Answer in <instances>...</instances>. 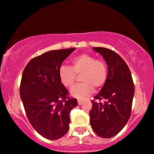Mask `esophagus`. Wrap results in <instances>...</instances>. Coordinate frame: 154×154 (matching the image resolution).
I'll use <instances>...</instances> for the list:
<instances>
[{"label": "esophagus", "instance_id": "obj_1", "mask_svg": "<svg viewBox=\"0 0 154 154\" xmlns=\"http://www.w3.org/2000/svg\"><path fill=\"white\" fill-rule=\"evenodd\" d=\"M77 102H78L79 105H81L82 103V99H78L77 100Z\"/></svg>", "mask_w": 154, "mask_h": 154}]
</instances>
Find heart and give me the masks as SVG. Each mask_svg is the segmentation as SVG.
Wrapping results in <instances>:
<instances>
[{
	"label": "heart",
	"mask_w": 154,
	"mask_h": 154,
	"mask_svg": "<svg viewBox=\"0 0 154 154\" xmlns=\"http://www.w3.org/2000/svg\"><path fill=\"white\" fill-rule=\"evenodd\" d=\"M108 75L106 63L87 54L74 58L70 67L63 66L59 69L60 82L66 88H72L76 82L77 76H80L79 79L82 82L75 86L70 93L74 97L81 99L89 97L94 88L98 89L103 87L107 81Z\"/></svg>",
	"instance_id": "obj_1"
}]
</instances>
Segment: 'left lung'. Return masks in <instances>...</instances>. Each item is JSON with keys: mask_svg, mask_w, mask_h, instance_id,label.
Segmentation results:
<instances>
[{"mask_svg": "<svg viewBox=\"0 0 154 154\" xmlns=\"http://www.w3.org/2000/svg\"><path fill=\"white\" fill-rule=\"evenodd\" d=\"M93 48L106 61L109 75L106 84L91 100V125L98 136L109 138L119 133L130 119L135 86L130 69L119 54L106 48Z\"/></svg>", "mask_w": 154, "mask_h": 154, "instance_id": "1", "label": "left lung"}]
</instances>
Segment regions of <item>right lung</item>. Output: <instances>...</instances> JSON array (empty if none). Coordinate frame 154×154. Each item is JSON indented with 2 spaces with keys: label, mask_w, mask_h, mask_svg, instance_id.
Listing matches in <instances>:
<instances>
[{
  "label": "right lung",
  "mask_w": 154,
  "mask_h": 154,
  "mask_svg": "<svg viewBox=\"0 0 154 154\" xmlns=\"http://www.w3.org/2000/svg\"><path fill=\"white\" fill-rule=\"evenodd\" d=\"M75 48L51 51L33 58L23 71L19 93L33 128L45 138L57 140L69 128V112L77 100L60 82L61 63Z\"/></svg>",
  "instance_id": "right-lung-1"
}]
</instances>
